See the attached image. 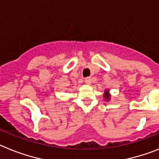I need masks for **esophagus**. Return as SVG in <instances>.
<instances>
[{"mask_svg":"<svg viewBox=\"0 0 159 159\" xmlns=\"http://www.w3.org/2000/svg\"><path fill=\"white\" fill-rule=\"evenodd\" d=\"M85 82L86 84H88V85H89L92 82V79H91V78H86L85 79Z\"/></svg>","mask_w":159,"mask_h":159,"instance_id":"esophagus-1","label":"esophagus"}]
</instances>
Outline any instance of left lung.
<instances>
[{"label":"left lung","instance_id":"1","mask_svg":"<svg viewBox=\"0 0 159 159\" xmlns=\"http://www.w3.org/2000/svg\"><path fill=\"white\" fill-rule=\"evenodd\" d=\"M110 95H109V93H108V90H106V93H105V95H104V98H106V100H109V99H110Z\"/></svg>","mask_w":159,"mask_h":159}]
</instances>
